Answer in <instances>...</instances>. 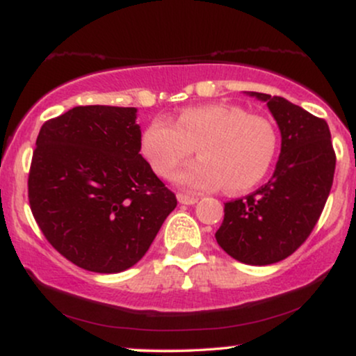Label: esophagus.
<instances>
[{
  "label": "esophagus",
  "mask_w": 356,
  "mask_h": 356,
  "mask_svg": "<svg viewBox=\"0 0 356 356\" xmlns=\"http://www.w3.org/2000/svg\"><path fill=\"white\" fill-rule=\"evenodd\" d=\"M178 201L181 204H195L198 201V196H193V195H183V193H178Z\"/></svg>",
  "instance_id": "1"
}]
</instances>
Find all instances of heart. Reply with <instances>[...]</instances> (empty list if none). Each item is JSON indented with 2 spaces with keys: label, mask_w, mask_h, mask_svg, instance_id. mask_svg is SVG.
I'll return each mask as SVG.
<instances>
[{
  "label": "heart",
  "mask_w": 356,
  "mask_h": 356,
  "mask_svg": "<svg viewBox=\"0 0 356 356\" xmlns=\"http://www.w3.org/2000/svg\"><path fill=\"white\" fill-rule=\"evenodd\" d=\"M274 127L229 104H206L179 112L177 122L155 117L140 138L142 155L158 177H168L195 147L200 158L173 175L190 190L244 191L266 175L275 153Z\"/></svg>",
  "instance_id": "b5f03b06"
}]
</instances>
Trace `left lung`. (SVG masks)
I'll list each match as a JSON object with an SVG mask.
<instances>
[{
	"instance_id": "obj_1",
	"label": "left lung",
	"mask_w": 356,
	"mask_h": 356,
	"mask_svg": "<svg viewBox=\"0 0 356 356\" xmlns=\"http://www.w3.org/2000/svg\"><path fill=\"white\" fill-rule=\"evenodd\" d=\"M248 95L267 104L280 130V155L269 181L245 198L225 204L216 241L249 266L282 261L304 244L327 203L335 152L327 122L284 97Z\"/></svg>"
}]
</instances>
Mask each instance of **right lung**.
Segmentation results:
<instances>
[{"mask_svg":"<svg viewBox=\"0 0 356 356\" xmlns=\"http://www.w3.org/2000/svg\"><path fill=\"white\" fill-rule=\"evenodd\" d=\"M135 107L86 105L39 130L28 195L52 248L86 270L117 274L145 256L177 198L140 155Z\"/></svg>","mask_w":356,"mask_h":356,"instance_id":"right-lung-1","label":"right lung"}]
</instances>
